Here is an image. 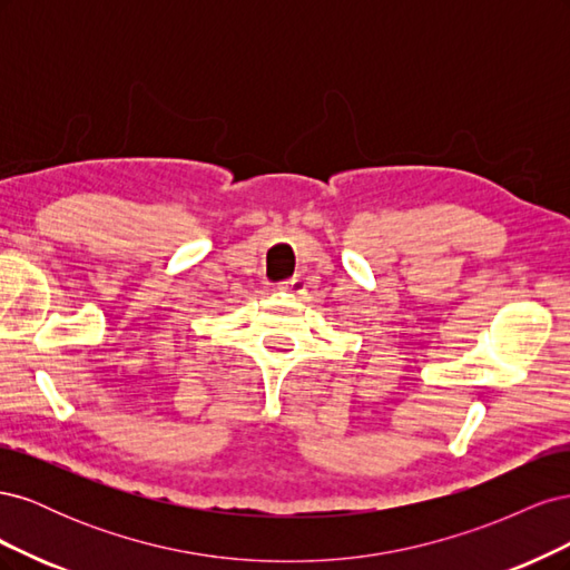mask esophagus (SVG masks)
I'll return each instance as SVG.
<instances>
[{
    "label": "esophagus",
    "instance_id": "1",
    "mask_svg": "<svg viewBox=\"0 0 570 570\" xmlns=\"http://www.w3.org/2000/svg\"><path fill=\"white\" fill-rule=\"evenodd\" d=\"M285 292H289V295H304L306 292V278L304 275H295V278H289L281 285Z\"/></svg>",
    "mask_w": 570,
    "mask_h": 570
}]
</instances>
